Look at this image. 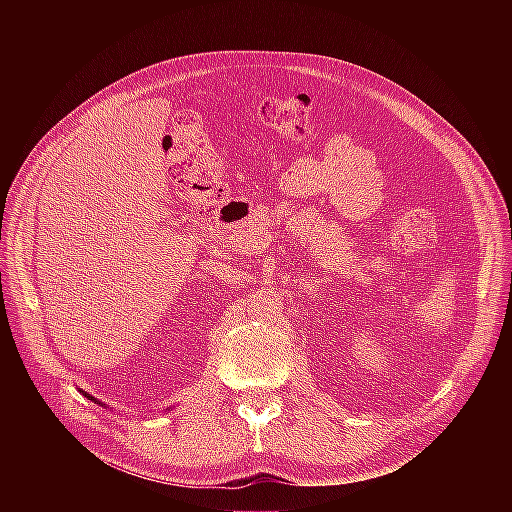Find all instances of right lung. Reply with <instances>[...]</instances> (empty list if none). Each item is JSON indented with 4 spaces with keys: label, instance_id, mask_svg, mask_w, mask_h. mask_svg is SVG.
<instances>
[{
    "label": "right lung",
    "instance_id": "obj_1",
    "mask_svg": "<svg viewBox=\"0 0 512 512\" xmlns=\"http://www.w3.org/2000/svg\"><path fill=\"white\" fill-rule=\"evenodd\" d=\"M83 395H85V397H87V399H91V401H95V403H99V405H103V403H101V401H97V399H95V397H93V395H89V393H85V391H83Z\"/></svg>",
    "mask_w": 512,
    "mask_h": 512
}]
</instances>
